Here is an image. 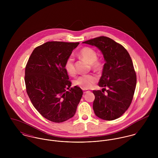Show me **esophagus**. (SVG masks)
<instances>
[{"label": "esophagus", "instance_id": "esophagus-1", "mask_svg": "<svg viewBox=\"0 0 158 158\" xmlns=\"http://www.w3.org/2000/svg\"><path fill=\"white\" fill-rule=\"evenodd\" d=\"M88 92H89V90H86V89H84V90H83V93H84V94H86V93Z\"/></svg>", "mask_w": 158, "mask_h": 158}]
</instances>
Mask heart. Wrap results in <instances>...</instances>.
<instances>
[{"label": "heart", "instance_id": "heart-1", "mask_svg": "<svg viewBox=\"0 0 158 158\" xmlns=\"http://www.w3.org/2000/svg\"><path fill=\"white\" fill-rule=\"evenodd\" d=\"M97 52L89 47H85L78 52V56L90 64V67L93 70L100 71L103 68V63L102 61L97 58ZM64 68L69 75H73L75 73L74 60L72 57L68 58ZM97 80V77L94 74L84 75L77 78L75 80L74 84L83 89H89Z\"/></svg>", "mask_w": 158, "mask_h": 158}]
</instances>
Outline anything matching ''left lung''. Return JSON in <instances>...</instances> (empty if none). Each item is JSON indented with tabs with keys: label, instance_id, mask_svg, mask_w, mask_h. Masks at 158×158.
Returning a JSON list of instances; mask_svg holds the SVG:
<instances>
[{
	"label": "left lung",
	"instance_id": "1",
	"mask_svg": "<svg viewBox=\"0 0 158 158\" xmlns=\"http://www.w3.org/2000/svg\"><path fill=\"white\" fill-rule=\"evenodd\" d=\"M83 43L98 47L106 61L98 86L107 94L103 89L92 91L94 113L103 120H115L128 110L133 98L137 78L132 60L123 45L108 37L99 36Z\"/></svg>",
	"mask_w": 158,
	"mask_h": 158
}]
</instances>
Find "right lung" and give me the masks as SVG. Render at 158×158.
<instances>
[{
	"label": "right lung",
	"instance_id": "obj_1",
	"mask_svg": "<svg viewBox=\"0 0 158 158\" xmlns=\"http://www.w3.org/2000/svg\"><path fill=\"white\" fill-rule=\"evenodd\" d=\"M80 43L47 42L36 47L25 70L27 93L34 107L46 119L61 123L72 118L83 92L72 83L64 66Z\"/></svg>",
	"mask_w": 158,
	"mask_h": 158
}]
</instances>
